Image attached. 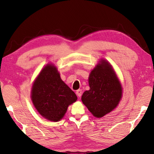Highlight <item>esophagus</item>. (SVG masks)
<instances>
[{
	"mask_svg": "<svg viewBox=\"0 0 154 154\" xmlns=\"http://www.w3.org/2000/svg\"><path fill=\"white\" fill-rule=\"evenodd\" d=\"M82 90L81 89H78L77 91H76V94L79 97H81V95H82Z\"/></svg>",
	"mask_w": 154,
	"mask_h": 154,
	"instance_id": "34e87169",
	"label": "esophagus"
}]
</instances>
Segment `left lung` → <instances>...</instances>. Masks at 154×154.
Instances as JSON below:
<instances>
[{"mask_svg":"<svg viewBox=\"0 0 154 154\" xmlns=\"http://www.w3.org/2000/svg\"><path fill=\"white\" fill-rule=\"evenodd\" d=\"M89 83L90 90L85 91L81 100L93 116L101 118L116 107L122 97V89L107 61L101 60L91 71Z\"/></svg>","mask_w":154,"mask_h":154,"instance_id":"1","label":"left lung"}]
</instances>
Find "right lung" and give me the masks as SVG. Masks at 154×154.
Listing matches in <instances>:
<instances>
[{
  "instance_id": "right-lung-1",
  "label": "right lung",
  "mask_w": 154,
  "mask_h": 154,
  "mask_svg": "<svg viewBox=\"0 0 154 154\" xmlns=\"http://www.w3.org/2000/svg\"><path fill=\"white\" fill-rule=\"evenodd\" d=\"M32 100L41 115L57 122L65 115L76 94L61 79L54 65L48 64L39 74L32 89Z\"/></svg>"
}]
</instances>
